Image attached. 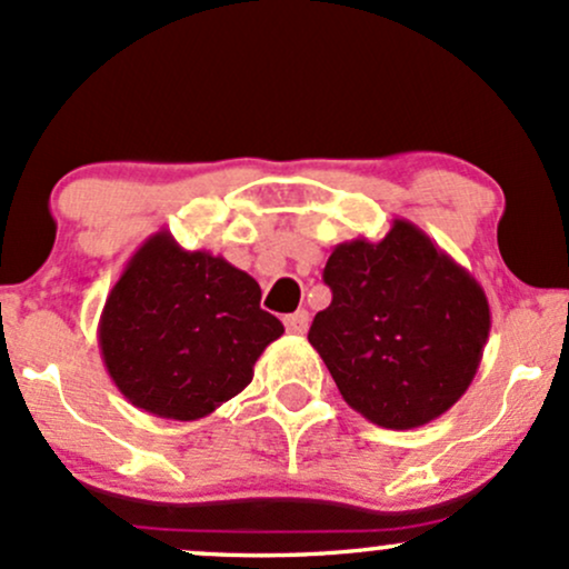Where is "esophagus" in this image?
Listing matches in <instances>:
<instances>
[{
	"mask_svg": "<svg viewBox=\"0 0 569 569\" xmlns=\"http://www.w3.org/2000/svg\"><path fill=\"white\" fill-rule=\"evenodd\" d=\"M283 323H286V329H289L291 335H305V332H308V327H310V313H308V310H297V313L286 316Z\"/></svg>",
	"mask_w": 569,
	"mask_h": 569,
	"instance_id": "1",
	"label": "esophagus"
}]
</instances>
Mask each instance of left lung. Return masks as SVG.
<instances>
[{"mask_svg": "<svg viewBox=\"0 0 569 569\" xmlns=\"http://www.w3.org/2000/svg\"><path fill=\"white\" fill-rule=\"evenodd\" d=\"M332 305L308 340L342 399L386 429H416L459 402L489 340L483 289L416 223L340 242L323 267Z\"/></svg>", "mask_w": 569, "mask_h": 569, "instance_id": "left-lung-1", "label": "left lung"}]
</instances>
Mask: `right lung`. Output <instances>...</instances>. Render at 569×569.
<instances>
[{"instance_id": "obj_1", "label": "right lung", "mask_w": 569, "mask_h": 569, "mask_svg": "<svg viewBox=\"0 0 569 569\" xmlns=\"http://www.w3.org/2000/svg\"><path fill=\"white\" fill-rule=\"evenodd\" d=\"M261 289L223 256L183 251L170 232L137 248L99 316V351L134 408L197 421L251 383L283 323L259 308Z\"/></svg>"}]
</instances>
